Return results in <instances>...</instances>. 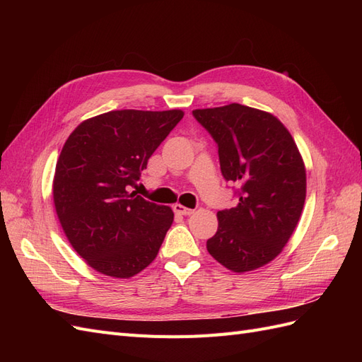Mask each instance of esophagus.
<instances>
[{
  "mask_svg": "<svg viewBox=\"0 0 362 362\" xmlns=\"http://www.w3.org/2000/svg\"><path fill=\"white\" fill-rule=\"evenodd\" d=\"M173 211L177 213V214H181V216H190V214L194 213V210H192V208H187V206H184L181 204H175L173 205Z\"/></svg>",
  "mask_w": 362,
  "mask_h": 362,
  "instance_id": "1",
  "label": "esophagus"
}]
</instances>
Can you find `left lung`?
Instances as JSON below:
<instances>
[{"mask_svg": "<svg viewBox=\"0 0 362 362\" xmlns=\"http://www.w3.org/2000/svg\"><path fill=\"white\" fill-rule=\"evenodd\" d=\"M218 146L221 170L238 204L217 213L206 250L235 273L259 269L288 243L306 196V170L290 131L269 112L242 104L193 110Z\"/></svg>", "mask_w": 362, "mask_h": 362, "instance_id": "left-lung-1", "label": "left lung"}]
</instances>
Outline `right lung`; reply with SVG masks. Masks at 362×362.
<instances>
[{
    "label": "right lung",
    "mask_w": 362,
    "mask_h": 362,
    "mask_svg": "<svg viewBox=\"0 0 362 362\" xmlns=\"http://www.w3.org/2000/svg\"><path fill=\"white\" fill-rule=\"evenodd\" d=\"M182 116L113 110L83 120L64 141L54 206L71 246L103 275L128 279L156 259L173 211L128 190Z\"/></svg>",
    "instance_id": "obj_1"
}]
</instances>
